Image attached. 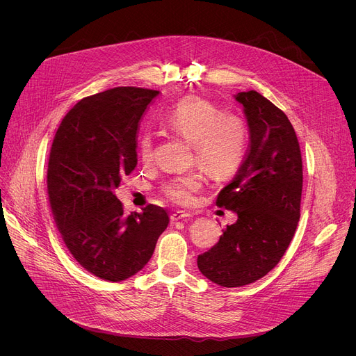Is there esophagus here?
Segmentation results:
<instances>
[{
  "label": "esophagus",
  "mask_w": 356,
  "mask_h": 356,
  "mask_svg": "<svg viewBox=\"0 0 356 356\" xmlns=\"http://www.w3.org/2000/svg\"><path fill=\"white\" fill-rule=\"evenodd\" d=\"M190 217H191V214L187 211H183V210H176L170 214L172 221H179V220H184V218H190Z\"/></svg>",
  "instance_id": "obj_1"
}]
</instances>
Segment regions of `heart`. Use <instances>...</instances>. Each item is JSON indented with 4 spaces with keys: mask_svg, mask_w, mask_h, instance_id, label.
<instances>
[{
    "mask_svg": "<svg viewBox=\"0 0 356 356\" xmlns=\"http://www.w3.org/2000/svg\"><path fill=\"white\" fill-rule=\"evenodd\" d=\"M161 124L193 143L197 162L213 176L228 177L241 166L248 146L245 120L232 111H221L213 101L188 95L169 108ZM139 154L143 162L154 156V136L143 132L139 138ZM204 177L200 172L173 176L161 184V193L176 204L193 202L194 194L202 187Z\"/></svg>",
    "mask_w": 356,
    "mask_h": 356,
    "instance_id": "b5f03b06",
    "label": "heart"
}]
</instances>
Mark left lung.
<instances>
[{
    "instance_id": "obj_1",
    "label": "left lung",
    "mask_w": 356,
    "mask_h": 356,
    "mask_svg": "<svg viewBox=\"0 0 356 356\" xmlns=\"http://www.w3.org/2000/svg\"><path fill=\"white\" fill-rule=\"evenodd\" d=\"M249 125V149L217 206L238 220L197 258L200 272L224 287H239L268 275L289 248L302 190L301 150L286 114L255 90L235 95Z\"/></svg>"
}]
</instances>
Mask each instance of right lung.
<instances>
[{
	"label": "right lung",
	"instance_id": "add662e5",
	"mask_svg": "<svg viewBox=\"0 0 356 356\" xmlns=\"http://www.w3.org/2000/svg\"><path fill=\"white\" fill-rule=\"evenodd\" d=\"M158 94L115 87L86 97L62 120L50 147L47 195L56 227L73 258L107 282L138 273L169 224L155 204L125 216L114 194L136 168L139 122Z\"/></svg>",
	"mask_w": 356,
	"mask_h": 356
}]
</instances>
